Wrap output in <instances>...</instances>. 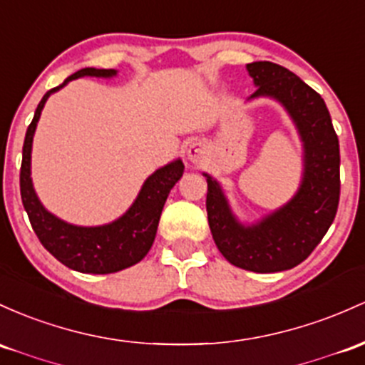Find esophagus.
<instances>
[{
	"mask_svg": "<svg viewBox=\"0 0 365 365\" xmlns=\"http://www.w3.org/2000/svg\"><path fill=\"white\" fill-rule=\"evenodd\" d=\"M204 154H206V150H204V145L201 142H192L189 145V150H187V155H189V159L192 163L201 161V159L204 158Z\"/></svg>",
	"mask_w": 365,
	"mask_h": 365,
	"instance_id": "34e87169",
	"label": "esophagus"
}]
</instances>
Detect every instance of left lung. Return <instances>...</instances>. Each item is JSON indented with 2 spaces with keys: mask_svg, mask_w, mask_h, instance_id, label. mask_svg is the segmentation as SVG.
<instances>
[{
  "mask_svg": "<svg viewBox=\"0 0 365 365\" xmlns=\"http://www.w3.org/2000/svg\"><path fill=\"white\" fill-rule=\"evenodd\" d=\"M258 86L251 98L279 100L302 135L305 173L298 194L258 225L242 227L210 175L206 211L216 247L232 265L270 274L307 259L329 230L339 202V143L329 110L315 90L274 62L247 63Z\"/></svg>",
  "mask_w": 365,
  "mask_h": 365,
  "instance_id": "left-lung-1",
  "label": "left lung"
}]
</instances>
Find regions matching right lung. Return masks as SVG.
Returning <instances> with one entry per match:
<instances>
[{"mask_svg": "<svg viewBox=\"0 0 365 365\" xmlns=\"http://www.w3.org/2000/svg\"><path fill=\"white\" fill-rule=\"evenodd\" d=\"M114 74V69L86 67L69 76L60 86L46 91L45 97L38 103V109L34 112V118L27 128L26 140H24L20 195H22V204L29 216L33 230L45 250L50 251L60 263L83 274H114L123 268L135 265L149 253L168 194L183 175V163L180 159L155 171L145 180L133 206L109 225H69L58 220L57 216L48 213L41 206L33 189V180H31V149H33L36 124H38L45 102L53 91L66 86L72 79L83 78V76L110 78Z\"/></svg>", "mask_w": 365, "mask_h": 365, "instance_id": "1", "label": "right lung"}]
</instances>
